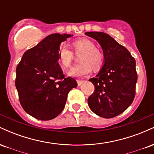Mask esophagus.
Returning <instances> with one entry per match:
<instances>
[{
    "mask_svg": "<svg viewBox=\"0 0 154 154\" xmlns=\"http://www.w3.org/2000/svg\"><path fill=\"white\" fill-rule=\"evenodd\" d=\"M83 82H84V81L83 80H77V84H78L79 86L81 85Z\"/></svg>",
    "mask_w": 154,
    "mask_h": 154,
    "instance_id": "obj_1",
    "label": "esophagus"
}]
</instances>
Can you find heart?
Wrapping results in <instances>:
<instances>
[{
	"label": "heart",
	"instance_id": "b5f03b06",
	"mask_svg": "<svg viewBox=\"0 0 154 154\" xmlns=\"http://www.w3.org/2000/svg\"><path fill=\"white\" fill-rule=\"evenodd\" d=\"M72 47L76 53L82 52L79 56L80 63L76 65L68 72L72 77H86L91 73L92 69L99 70L104 63V55L98 48L95 43L86 38L79 39L72 43ZM59 63L63 68L71 66L74 59V54L71 49L66 45L60 48L58 53Z\"/></svg>",
	"mask_w": 154,
	"mask_h": 154
}]
</instances>
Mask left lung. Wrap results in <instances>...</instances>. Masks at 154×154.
I'll use <instances>...</instances> for the list:
<instances>
[{
  "mask_svg": "<svg viewBox=\"0 0 154 154\" xmlns=\"http://www.w3.org/2000/svg\"><path fill=\"white\" fill-rule=\"evenodd\" d=\"M85 34L99 43L104 55L101 69L96 77L89 79L95 91L88 98V106L101 117H115L126 110L135 98L137 79L135 60L126 48L106 33Z\"/></svg>",
  "mask_w": 154,
  "mask_h": 154,
  "instance_id": "1",
  "label": "left lung"
}]
</instances>
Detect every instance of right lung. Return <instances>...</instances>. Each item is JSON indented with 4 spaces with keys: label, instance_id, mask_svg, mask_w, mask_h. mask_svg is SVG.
Masks as SVG:
<instances>
[{
    "label": "right lung",
    "instance_id": "add662e5",
    "mask_svg": "<svg viewBox=\"0 0 154 154\" xmlns=\"http://www.w3.org/2000/svg\"><path fill=\"white\" fill-rule=\"evenodd\" d=\"M72 35L52 34L23 54L17 66L15 85L24 110L40 120L56 117L66 104L67 95L77 86L65 77L58 63L60 45Z\"/></svg>",
    "mask_w": 154,
    "mask_h": 154
}]
</instances>
